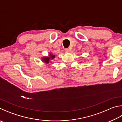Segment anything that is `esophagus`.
<instances>
[{
	"label": "esophagus",
	"mask_w": 122,
	"mask_h": 122,
	"mask_svg": "<svg viewBox=\"0 0 122 122\" xmlns=\"http://www.w3.org/2000/svg\"><path fill=\"white\" fill-rule=\"evenodd\" d=\"M70 49L69 48H67V49L65 50V52L66 53H69L70 52Z\"/></svg>",
	"instance_id": "obj_1"
}]
</instances>
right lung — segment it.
Returning <instances> with one entry per match:
<instances>
[{
	"mask_svg": "<svg viewBox=\"0 0 122 122\" xmlns=\"http://www.w3.org/2000/svg\"><path fill=\"white\" fill-rule=\"evenodd\" d=\"M55 56V55L52 54V53H50L49 56H44L42 57V61L46 63H48L49 62H51V60L53 59Z\"/></svg>",
	"mask_w": 122,
	"mask_h": 122,
	"instance_id": "right-lung-1",
	"label": "right lung"
}]
</instances>
